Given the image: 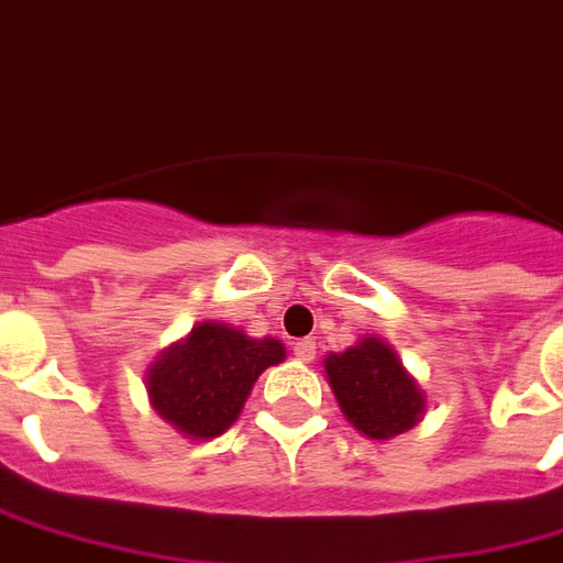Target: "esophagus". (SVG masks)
<instances>
[{"instance_id":"34e87169","label":"esophagus","mask_w":563,"mask_h":563,"mask_svg":"<svg viewBox=\"0 0 563 563\" xmlns=\"http://www.w3.org/2000/svg\"><path fill=\"white\" fill-rule=\"evenodd\" d=\"M292 353L298 362H313V358H317V341H313V338H305V341L295 343Z\"/></svg>"}]
</instances>
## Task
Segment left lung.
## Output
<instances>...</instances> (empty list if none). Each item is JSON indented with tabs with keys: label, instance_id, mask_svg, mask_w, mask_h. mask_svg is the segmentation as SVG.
I'll return each mask as SVG.
<instances>
[{
	"label": "left lung",
	"instance_id": "1",
	"mask_svg": "<svg viewBox=\"0 0 563 563\" xmlns=\"http://www.w3.org/2000/svg\"><path fill=\"white\" fill-rule=\"evenodd\" d=\"M325 377L343 416L358 434L391 440L410 431L424 413V395L389 343L362 338L346 353L325 358Z\"/></svg>",
	"mask_w": 563,
	"mask_h": 563
}]
</instances>
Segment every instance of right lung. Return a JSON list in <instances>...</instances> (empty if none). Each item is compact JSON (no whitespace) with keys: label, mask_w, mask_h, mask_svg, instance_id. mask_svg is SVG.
I'll return each mask as SVG.
<instances>
[{"label":"right lung","mask_w":563,"mask_h":563,"mask_svg":"<svg viewBox=\"0 0 563 563\" xmlns=\"http://www.w3.org/2000/svg\"><path fill=\"white\" fill-rule=\"evenodd\" d=\"M286 358L274 338H246L225 322H198L147 367L153 410L189 440H210L244 410L258 374Z\"/></svg>","instance_id":"obj_1"}]
</instances>
